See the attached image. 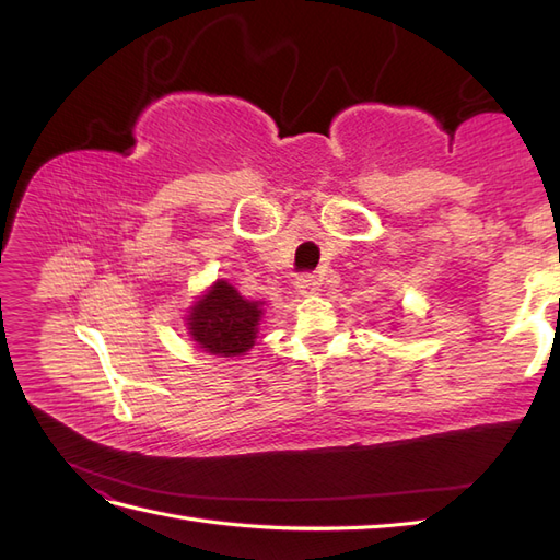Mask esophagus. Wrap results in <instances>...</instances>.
<instances>
[{"label":"esophagus","mask_w":560,"mask_h":560,"mask_svg":"<svg viewBox=\"0 0 560 560\" xmlns=\"http://www.w3.org/2000/svg\"><path fill=\"white\" fill-rule=\"evenodd\" d=\"M296 290L299 294L308 296V294H315L319 290V280L313 276V273H303L296 278Z\"/></svg>","instance_id":"34e87169"}]
</instances>
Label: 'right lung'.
I'll use <instances>...</instances> for the list:
<instances>
[{
  "mask_svg": "<svg viewBox=\"0 0 560 560\" xmlns=\"http://www.w3.org/2000/svg\"><path fill=\"white\" fill-rule=\"evenodd\" d=\"M261 319V303L243 299L224 280L214 282L189 315L194 341L219 358H235L254 346Z\"/></svg>",
  "mask_w": 560,
  "mask_h": 560,
  "instance_id": "1",
  "label": "right lung"
}]
</instances>
